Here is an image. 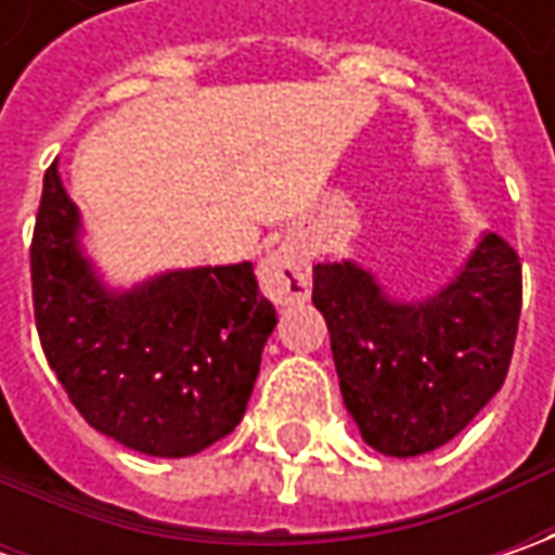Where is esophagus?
<instances>
[{"mask_svg": "<svg viewBox=\"0 0 555 555\" xmlns=\"http://www.w3.org/2000/svg\"><path fill=\"white\" fill-rule=\"evenodd\" d=\"M259 284L271 302L289 306L309 299L311 289V268L309 256L296 244L274 246L259 266Z\"/></svg>", "mask_w": 555, "mask_h": 555, "instance_id": "34e87169", "label": "esophagus"}]
</instances>
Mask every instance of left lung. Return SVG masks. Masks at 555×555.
<instances>
[{
    "label": "left lung",
    "mask_w": 555,
    "mask_h": 555,
    "mask_svg": "<svg viewBox=\"0 0 555 555\" xmlns=\"http://www.w3.org/2000/svg\"><path fill=\"white\" fill-rule=\"evenodd\" d=\"M311 302L331 331L343 401L389 457L436 451L506 379L522 311V262L488 234L436 299L389 302L361 268L314 266Z\"/></svg>",
    "instance_id": "8db88e82"
}]
</instances>
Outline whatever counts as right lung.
Here are the masks:
<instances>
[{"label":"right lung","instance_id":"1","mask_svg":"<svg viewBox=\"0 0 555 555\" xmlns=\"http://www.w3.org/2000/svg\"><path fill=\"white\" fill-rule=\"evenodd\" d=\"M76 224L52 163L30 244L33 318L76 411L154 457H191L228 436L278 324L253 266L172 271L114 296L76 253Z\"/></svg>","mask_w":555,"mask_h":555}]
</instances>
